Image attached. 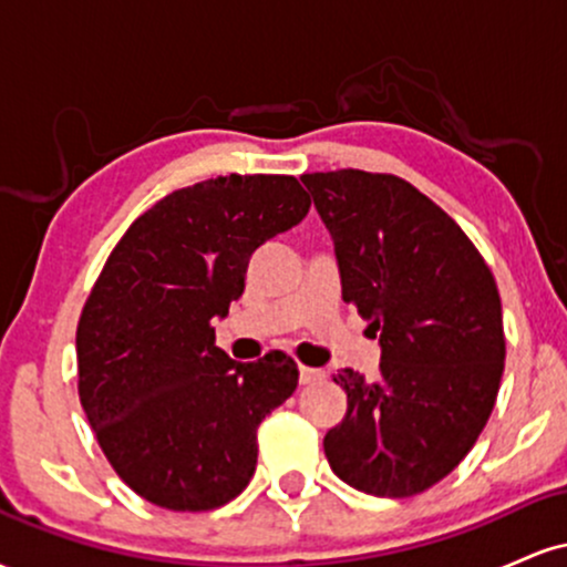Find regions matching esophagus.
I'll list each match as a JSON object with an SVG mask.
<instances>
[{
    "label": "esophagus",
    "mask_w": 567,
    "mask_h": 567,
    "mask_svg": "<svg viewBox=\"0 0 567 567\" xmlns=\"http://www.w3.org/2000/svg\"><path fill=\"white\" fill-rule=\"evenodd\" d=\"M298 379H301V383H315V381L322 379V370L298 365Z\"/></svg>",
    "instance_id": "1"
}]
</instances>
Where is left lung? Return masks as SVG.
<instances>
[{"label":"left lung","mask_w":567,"mask_h":567,"mask_svg":"<svg viewBox=\"0 0 567 567\" xmlns=\"http://www.w3.org/2000/svg\"><path fill=\"white\" fill-rule=\"evenodd\" d=\"M330 231L343 301L379 338V379L343 368L347 415L324 434L343 483L415 496L464 461L504 373L496 279L461 226L408 181L362 171L306 173Z\"/></svg>","instance_id":"8db88e82"}]
</instances>
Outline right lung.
<instances>
[{"instance_id":"right-lung-1","label":"right lung","mask_w":567,"mask_h":567,"mask_svg":"<svg viewBox=\"0 0 567 567\" xmlns=\"http://www.w3.org/2000/svg\"><path fill=\"white\" fill-rule=\"evenodd\" d=\"M309 207L292 175H218L159 199L109 256L76 328L80 400L141 498L205 512L250 483L256 429L296 392L298 365L282 351L234 362L213 324L252 252Z\"/></svg>"}]
</instances>
